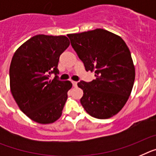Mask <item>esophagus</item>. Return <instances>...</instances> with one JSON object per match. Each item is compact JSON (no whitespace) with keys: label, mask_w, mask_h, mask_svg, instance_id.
<instances>
[{"label":"esophagus","mask_w":156,"mask_h":156,"mask_svg":"<svg viewBox=\"0 0 156 156\" xmlns=\"http://www.w3.org/2000/svg\"><path fill=\"white\" fill-rule=\"evenodd\" d=\"M77 84H78V82H74V81H73V82H72V85H73V86H74V87H76Z\"/></svg>","instance_id":"obj_1"}]
</instances>
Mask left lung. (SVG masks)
I'll return each mask as SVG.
<instances>
[{"instance_id":"obj_1","label":"left lung","mask_w":156,"mask_h":156,"mask_svg":"<svg viewBox=\"0 0 156 156\" xmlns=\"http://www.w3.org/2000/svg\"><path fill=\"white\" fill-rule=\"evenodd\" d=\"M67 36L86 71L95 72V80L78 83L83 90L80 101L84 109L99 119L117 115L134 83L135 67L128 46L119 35L104 29Z\"/></svg>"}]
</instances>
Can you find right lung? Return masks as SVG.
Wrapping results in <instances>:
<instances>
[{
    "label": "right lung",
    "instance_id": "right-lung-1",
    "mask_svg": "<svg viewBox=\"0 0 156 156\" xmlns=\"http://www.w3.org/2000/svg\"><path fill=\"white\" fill-rule=\"evenodd\" d=\"M69 45L66 36L38 34L20 46L12 59L11 93L20 110L36 122L50 124L61 117L72 84L49 77L59 74V55Z\"/></svg>",
    "mask_w": 156,
    "mask_h": 156
}]
</instances>
